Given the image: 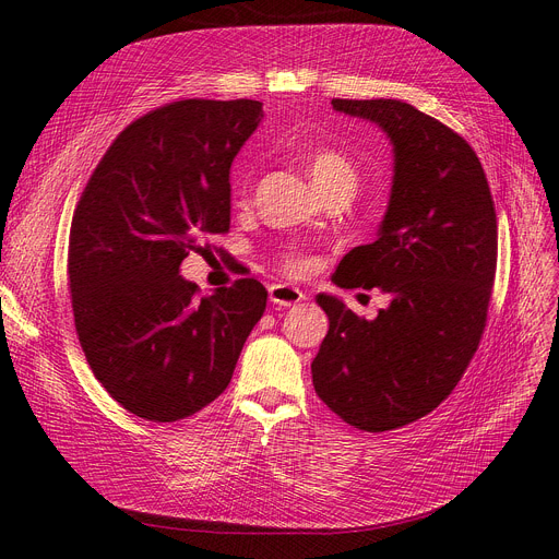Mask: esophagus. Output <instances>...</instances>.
<instances>
[{"instance_id": "34e87169", "label": "esophagus", "mask_w": 559, "mask_h": 559, "mask_svg": "<svg viewBox=\"0 0 559 559\" xmlns=\"http://www.w3.org/2000/svg\"><path fill=\"white\" fill-rule=\"evenodd\" d=\"M270 299H272V304H276L281 308H289V306L301 304L306 299V295L299 287H292V285H285V283H274L270 287Z\"/></svg>"}]
</instances>
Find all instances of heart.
I'll list each match as a JSON object with an SVG mask.
<instances>
[{
	"label": "heart",
	"mask_w": 559,
	"mask_h": 559,
	"mask_svg": "<svg viewBox=\"0 0 559 559\" xmlns=\"http://www.w3.org/2000/svg\"><path fill=\"white\" fill-rule=\"evenodd\" d=\"M308 171L317 188L329 186L335 181H354L356 183V165L350 163L348 156H344L331 146H319L308 156ZM283 267L289 274H299L308 267V262L301 255H287L283 260Z\"/></svg>",
	"instance_id": "b5f03b06"
}]
</instances>
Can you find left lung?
<instances>
[{
	"instance_id": "8db88e82",
	"label": "left lung",
	"mask_w": 559,
	"mask_h": 559,
	"mask_svg": "<svg viewBox=\"0 0 559 559\" xmlns=\"http://www.w3.org/2000/svg\"><path fill=\"white\" fill-rule=\"evenodd\" d=\"M392 142V192L378 238L350 249L337 287L392 297L376 319L319 295L329 333L312 360L317 396L367 432L413 424L442 403L480 344L496 274V211L468 142L396 99H333Z\"/></svg>"
}]
</instances>
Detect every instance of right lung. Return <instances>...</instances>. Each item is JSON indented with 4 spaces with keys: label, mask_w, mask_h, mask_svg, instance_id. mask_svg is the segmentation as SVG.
I'll list each match as a JSON object with an SVG mask.
<instances>
[{
    "label": "right lung",
    "mask_w": 559,
    "mask_h": 559,
    "mask_svg": "<svg viewBox=\"0 0 559 559\" xmlns=\"http://www.w3.org/2000/svg\"><path fill=\"white\" fill-rule=\"evenodd\" d=\"M262 120L253 99H183L129 124L72 217L74 326L95 378L135 417L169 424L213 403L267 306L253 278L199 297L181 262L230 226V163Z\"/></svg>",
    "instance_id": "right-lung-1"
}]
</instances>
